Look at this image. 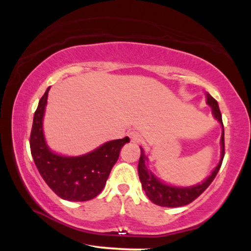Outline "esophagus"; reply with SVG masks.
Returning a JSON list of instances; mask_svg holds the SVG:
<instances>
[{"mask_svg": "<svg viewBox=\"0 0 251 251\" xmlns=\"http://www.w3.org/2000/svg\"><path fill=\"white\" fill-rule=\"evenodd\" d=\"M129 138H131V142L134 143V144H139L142 143V135L140 133H138V132H129Z\"/></svg>", "mask_w": 251, "mask_h": 251, "instance_id": "1", "label": "esophagus"}]
</instances>
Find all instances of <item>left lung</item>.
<instances>
[{
  "label": "left lung",
  "mask_w": 251,
  "mask_h": 251,
  "mask_svg": "<svg viewBox=\"0 0 251 251\" xmlns=\"http://www.w3.org/2000/svg\"><path fill=\"white\" fill-rule=\"evenodd\" d=\"M206 102L211 106L212 113L216 119L221 123V125H223L222 122V114L218 107V103L216 100L212 98L210 94L206 96ZM221 144H222V159L218 163L217 168L214 170L211 176L206 180H204L201 184L198 185L190 186V188H175V186L166 185L163 184L162 181H159L153 175L151 174V171H149L146 168L145 162L148 160L146 155L144 154L143 149H140V158L139 163H138V175H139V179L142 181V186L145 191V194L150 198V201H153L154 204L159 206H168V208H177V206H183L188 205V204L194 201L196 198L200 197V196L209 188L210 184L212 183V180L215 179V177L217 176L218 171H220L222 162H223L224 158V127L223 132H222V138H221Z\"/></svg>",
  "instance_id": "8db88e82"
}]
</instances>
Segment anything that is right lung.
<instances>
[{
	"label": "right lung",
	"mask_w": 251,
	"mask_h": 251,
	"mask_svg": "<svg viewBox=\"0 0 251 251\" xmlns=\"http://www.w3.org/2000/svg\"><path fill=\"white\" fill-rule=\"evenodd\" d=\"M45 92L34 114L29 144L40 175L47 185L62 200L85 201L97 197L102 191L109 172L119 158L120 150L129 138L108 142L80 157H62L47 148L43 137L42 119L47 103Z\"/></svg>",
	"instance_id": "obj_1"
}]
</instances>
